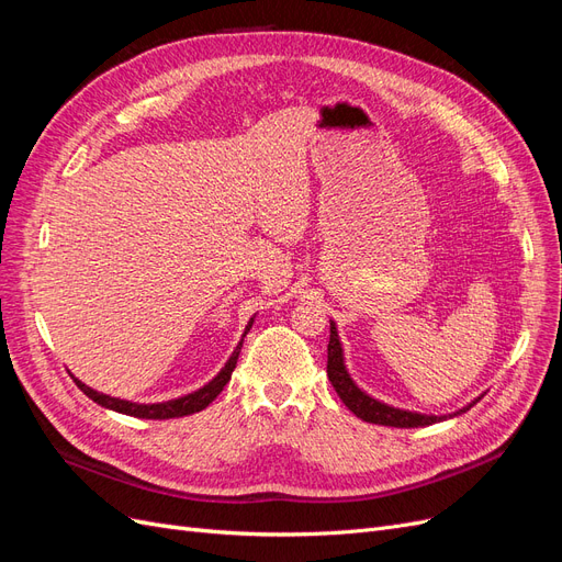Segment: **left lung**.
<instances>
[{
  "mask_svg": "<svg viewBox=\"0 0 562 562\" xmlns=\"http://www.w3.org/2000/svg\"><path fill=\"white\" fill-rule=\"evenodd\" d=\"M328 378L330 384L335 386L337 396L342 398V403L349 407V411L361 417L363 422L370 424H382V427H396V429H415V427H429V424L436 422H443L450 417H457L467 413L469 407H473L475 403L481 401L473 398L469 405L459 407V411L450 413V415H424V413H415V411H403V407H394L389 403H382L378 398H372L370 394L356 384L349 375V370L345 366V349L342 342H339V335H337V326L335 321H330V342H328Z\"/></svg>",
  "mask_w": 562,
  "mask_h": 562,
  "instance_id": "1",
  "label": "left lung"
}]
</instances>
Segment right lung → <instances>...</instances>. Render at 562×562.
Instances as JSON below:
<instances>
[{
  "mask_svg": "<svg viewBox=\"0 0 562 562\" xmlns=\"http://www.w3.org/2000/svg\"><path fill=\"white\" fill-rule=\"evenodd\" d=\"M255 316L246 323V330L241 335V342L236 345V349L232 351V356L227 359V363L223 366V370L217 372V375L209 382L203 384L201 389L192 391V394H184L180 398H171V401H164V403H133V401H124V398H114V396H108V394H100V391L91 389L83 384L81 380L75 378L77 386L87 394L93 403L108 407V411H114V413H122V415H131V417H140V419H171V417H184V415H194L199 411H203V407H209V403L215 401V396L220 394V391L225 389V384L229 382L232 372L236 368V359H239V351H241V345H244V337L246 333L250 330Z\"/></svg>",
  "mask_w": 562,
  "mask_h": 562,
  "instance_id": "add662e5",
  "label": "right lung"
}]
</instances>
